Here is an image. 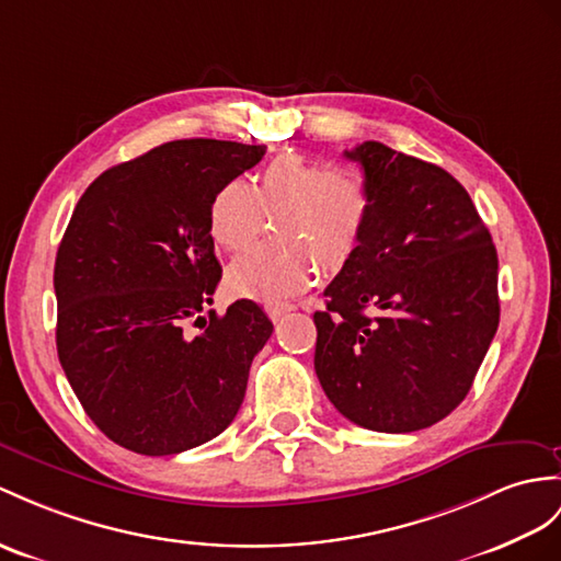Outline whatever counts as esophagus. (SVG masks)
<instances>
[{
  "instance_id": "1",
  "label": "esophagus",
  "mask_w": 561,
  "mask_h": 561,
  "mask_svg": "<svg viewBox=\"0 0 561 561\" xmlns=\"http://www.w3.org/2000/svg\"><path fill=\"white\" fill-rule=\"evenodd\" d=\"M295 307L290 305V302H283V305H268L266 307V311H268V317L273 319V321H278L280 317H285V313H288V311H293Z\"/></svg>"
}]
</instances>
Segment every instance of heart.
<instances>
[{
	"mask_svg": "<svg viewBox=\"0 0 561 561\" xmlns=\"http://www.w3.org/2000/svg\"><path fill=\"white\" fill-rule=\"evenodd\" d=\"M268 221H278L276 238L288 248L238 259L226 283L233 295L283 302L309 290L321 266L340 271L357 254L371 221V187L352 167L280 154L252 187L230 178L209 202V238L230 254L252 250Z\"/></svg>",
	"mask_w": 561,
	"mask_h": 561,
	"instance_id": "b5f03b06",
	"label": "heart"
}]
</instances>
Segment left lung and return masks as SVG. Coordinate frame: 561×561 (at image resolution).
I'll use <instances>...</instances> for the list:
<instances>
[{"label": "left lung", "instance_id": "left-lung-1", "mask_svg": "<svg viewBox=\"0 0 561 561\" xmlns=\"http://www.w3.org/2000/svg\"><path fill=\"white\" fill-rule=\"evenodd\" d=\"M345 157L371 187V221L313 313V368L357 426L428 428L467 398L495 337V244L445 169L374 140Z\"/></svg>", "mask_w": 561, "mask_h": 561}]
</instances>
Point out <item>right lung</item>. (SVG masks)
<instances>
[{
    "mask_svg": "<svg viewBox=\"0 0 561 561\" xmlns=\"http://www.w3.org/2000/svg\"><path fill=\"white\" fill-rule=\"evenodd\" d=\"M264 152L207 138L167 142L104 171L76 204L54 264L57 352L85 414L121 447L178 455L238 414L273 323L252 299L224 317L209 311L197 335L185 323L221 280L209 202Z\"/></svg>",
    "mask_w": 561,
    "mask_h": 561,
    "instance_id": "add662e5",
    "label": "right lung"
}]
</instances>
